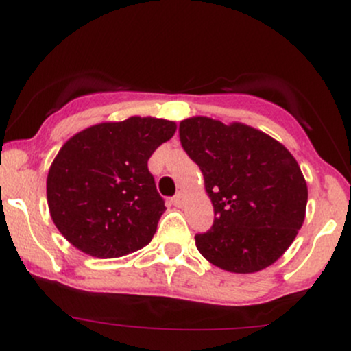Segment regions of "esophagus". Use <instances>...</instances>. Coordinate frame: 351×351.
Returning a JSON list of instances; mask_svg holds the SVG:
<instances>
[{"label": "esophagus", "mask_w": 351, "mask_h": 351, "mask_svg": "<svg viewBox=\"0 0 351 351\" xmlns=\"http://www.w3.org/2000/svg\"><path fill=\"white\" fill-rule=\"evenodd\" d=\"M171 203L175 204V206H178V208H180L181 204H183V195H181V193H178V195H176L175 198L171 199Z\"/></svg>", "instance_id": "esophagus-1"}]
</instances>
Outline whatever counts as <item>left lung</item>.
Listing matches in <instances>:
<instances>
[{
	"label": "left lung",
	"mask_w": 351,
	"mask_h": 351,
	"mask_svg": "<svg viewBox=\"0 0 351 351\" xmlns=\"http://www.w3.org/2000/svg\"><path fill=\"white\" fill-rule=\"evenodd\" d=\"M180 142L199 167L215 208L196 247L224 271H263L289 249L305 219L307 183L284 145L249 125L209 117L180 123Z\"/></svg>",
	"instance_id": "8db88e82"
}]
</instances>
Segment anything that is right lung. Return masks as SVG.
Returning <instances> with one entry per match:
<instances>
[{
    "mask_svg": "<svg viewBox=\"0 0 351 351\" xmlns=\"http://www.w3.org/2000/svg\"><path fill=\"white\" fill-rule=\"evenodd\" d=\"M175 132L170 120L130 117L92 125L67 140L47 175V204L60 234L99 259L150 243L167 208L148 158Z\"/></svg>",
    "mask_w": 351,
    "mask_h": 351,
    "instance_id": "right-lung-1",
    "label": "right lung"
}]
</instances>
